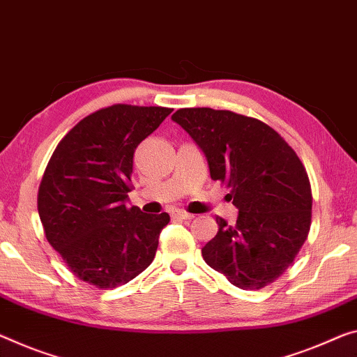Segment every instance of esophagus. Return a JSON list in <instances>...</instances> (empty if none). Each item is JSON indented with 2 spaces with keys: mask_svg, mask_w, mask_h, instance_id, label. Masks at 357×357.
<instances>
[{
  "mask_svg": "<svg viewBox=\"0 0 357 357\" xmlns=\"http://www.w3.org/2000/svg\"><path fill=\"white\" fill-rule=\"evenodd\" d=\"M174 217L182 218V220H191V218H193L195 215H193V213H188V212L178 209V211H174Z\"/></svg>",
  "mask_w": 357,
  "mask_h": 357,
  "instance_id": "34e87169",
  "label": "esophagus"
}]
</instances>
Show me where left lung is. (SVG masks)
Here are the masks:
<instances>
[{
	"mask_svg": "<svg viewBox=\"0 0 357 357\" xmlns=\"http://www.w3.org/2000/svg\"><path fill=\"white\" fill-rule=\"evenodd\" d=\"M172 119L204 153L211 178L227 185L236 225L218 231L202 259L233 286L261 289L292 265L308 238L312 195L300 158L270 126L229 109L180 108Z\"/></svg>",
	"mask_w": 357,
	"mask_h": 357,
	"instance_id": "8db88e82",
	"label": "left lung"
}]
</instances>
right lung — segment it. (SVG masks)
I'll return each mask as SVG.
<instances>
[{
	"label": "right lung",
	"instance_id": "add662e5",
	"mask_svg": "<svg viewBox=\"0 0 357 357\" xmlns=\"http://www.w3.org/2000/svg\"><path fill=\"white\" fill-rule=\"evenodd\" d=\"M172 108L112 105L59 142L38 190L46 239L70 271L98 289L132 281L156 255L169 213L128 207L135 148Z\"/></svg>",
	"mask_w": 357,
	"mask_h": 357
}]
</instances>
